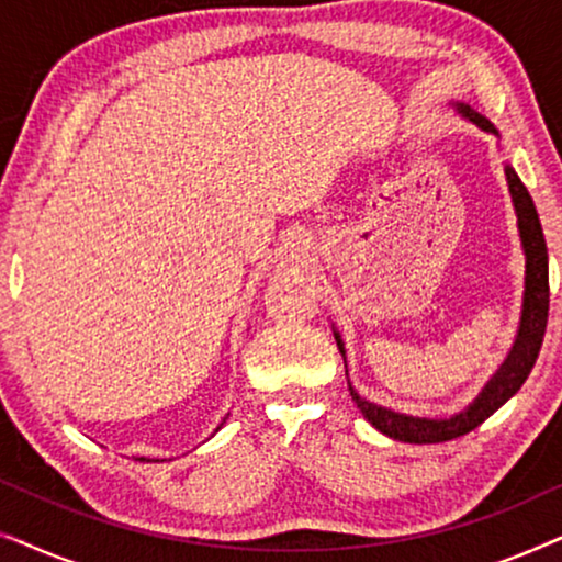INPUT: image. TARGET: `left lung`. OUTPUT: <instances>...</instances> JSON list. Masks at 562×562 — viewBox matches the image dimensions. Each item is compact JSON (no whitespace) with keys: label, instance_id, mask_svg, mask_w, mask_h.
<instances>
[{"label":"left lung","instance_id":"obj_1","mask_svg":"<svg viewBox=\"0 0 562 562\" xmlns=\"http://www.w3.org/2000/svg\"><path fill=\"white\" fill-rule=\"evenodd\" d=\"M456 106L460 117L473 122L475 127L483 133L496 135L498 130L483 117V114L473 112L465 102H450ZM506 183H509V194L514 204V214H517V229L521 250H525V296H521V317L519 329L514 337L509 356L504 358V363L496 368V373L486 381V386L479 391V396L473 398L465 409H460L450 417H417V414H404L391 409V406H381L371 402V398L360 396L356 386L348 379V389L352 402L358 404V409L371 425L383 432L391 440L409 442V445H432V442H448L456 440L460 435H468L475 429L481 422H486L498 406H504L509 398L521 389V383L527 381L529 371H532L537 356H540L544 327H548V310H550V286H548V245H544L542 225L537 217L535 202L529 196L525 183L519 181V176L514 168L504 166ZM335 333L337 350L342 352L345 360V342L342 335ZM348 363V360H345Z\"/></svg>","mask_w":562,"mask_h":562}]
</instances>
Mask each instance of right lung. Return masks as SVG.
<instances>
[{
  "label": "right lung",
  "instance_id": "1",
  "mask_svg": "<svg viewBox=\"0 0 562 562\" xmlns=\"http://www.w3.org/2000/svg\"><path fill=\"white\" fill-rule=\"evenodd\" d=\"M225 419H227V417H225ZM225 419H222V425H225ZM222 425H220V427H222ZM220 427H217V429H220ZM217 429H214V432H217ZM137 460H143V463H150V458H137Z\"/></svg>",
  "mask_w": 562,
  "mask_h": 562
}]
</instances>
